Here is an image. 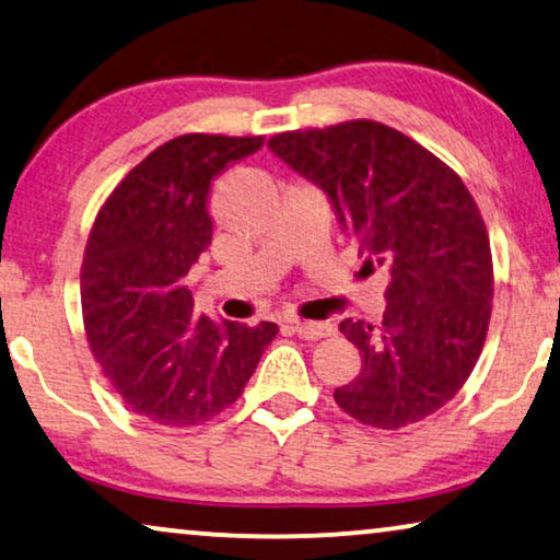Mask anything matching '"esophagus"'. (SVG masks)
Wrapping results in <instances>:
<instances>
[{
    "label": "esophagus",
    "mask_w": 560,
    "mask_h": 560,
    "mask_svg": "<svg viewBox=\"0 0 560 560\" xmlns=\"http://www.w3.org/2000/svg\"><path fill=\"white\" fill-rule=\"evenodd\" d=\"M291 331H296L302 339H324L329 337L334 327L329 322H302V319H289Z\"/></svg>",
    "instance_id": "esophagus-1"
}]
</instances>
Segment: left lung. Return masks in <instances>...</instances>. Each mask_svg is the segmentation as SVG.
Masks as SVG:
<instances>
[{
    "label": "left lung",
    "instance_id": "obj_1",
    "mask_svg": "<svg viewBox=\"0 0 560 560\" xmlns=\"http://www.w3.org/2000/svg\"><path fill=\"white\" fill-rule=\"evenodd\" d=\"M269 148L327 196L364 266L389 277L380 324H339L362 370L334 399L372 428L424 420L470 377L493 308V258L472 196L430 150L374 120L281 132Z\"/></svg>",
    "mask_w": 560,
    "mask_h": 560
}]
</instances>
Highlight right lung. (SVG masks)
Returning a JSON list of instances; mask_svg holds the SVG:
<instances>
[{
  "label": "right lung",
  "mask_w": 560,
  "mask_h": 560,
  "mask_svg": "<svg viewBox=\"0 0 560 560\" xmlns=\"http://www.w3.org/2000/svg\"><path fill=\"white\" fill-rule=\"evenodd\" d=\"M264 138H173L100 208L82 261V312L95 360L143 420L188 428L226 410L252 380L273 322L244 327L194 314L186 273L213 236L211 186Z\"/></svg>",
  "instance_id": "right-lung-1"
}]
</instances>
